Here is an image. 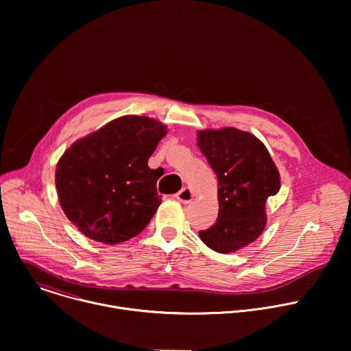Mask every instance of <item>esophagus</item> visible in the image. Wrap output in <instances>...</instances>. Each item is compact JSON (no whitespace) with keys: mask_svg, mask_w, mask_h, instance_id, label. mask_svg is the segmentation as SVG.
Listing matches in <instances>:
<instances>
[{"mask_svg":"<svg viewBox=\"0 0 351 351\" xmlns=\"http://www.w3.org/2000/svg\"><path fill=\"white\" fill-rule=\"evenodd\" d=\"M193 197H194L193 191H191L190 189H187V187H183L179 193L175 194V198H176L178 201L183 202V204H189V202L193 199Z\"/></svg>","mask_w":351,"mask_h":351,"instance_id":"obj_1","label":"esophagus"}]
</instances>
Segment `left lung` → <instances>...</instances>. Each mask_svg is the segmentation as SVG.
<instances>
[{
    "label": "left lung",
    "instance_id": "left-lung-1",
    "mask_svg": "<svg viewBox=\"0 0 351 351\" xmlns=\"http://www.w3.org/2000/svg\"><path fill=\"white\" fill-rule=\"evenodd\" d=\"M197 145L219 183L216 223L199 239L219 254L236 252L265 230L266 201L280 190L278 171L265 145L236 128L201 131Z\"/></svg>",
    "mask_w": 351,
    "mask_h": 351
}]
</instances>
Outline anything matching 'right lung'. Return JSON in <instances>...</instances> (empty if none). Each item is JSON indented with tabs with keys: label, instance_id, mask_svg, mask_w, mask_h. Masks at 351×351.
Returning a JSON list of instances; mask_svg holds the SVG:
<instances>
[{
	"label": "right lung",
	"instance_id": "obj_1",
	"mask_svg": "<svg viewBox=\"0 0 351 351\" xmlns=\"http://www.w3.org/2000/svg\"><path fill=\"white\" fill-rule=\"evenodd\" d=\"M165 134L156 120L125 115L62 156L55 173L59 202L84 236L114 245L150 223L161 197L147 161Z\"/></svg>",
	"mask_w": 351,
	"mask_h": 351
}]
</instances>
